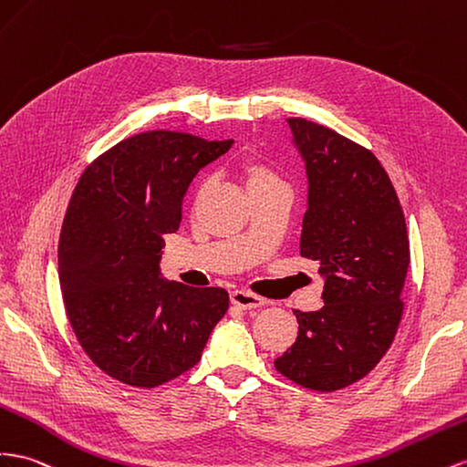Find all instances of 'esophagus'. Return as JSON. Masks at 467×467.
<instances>
[{
    "mask_svg": "<svg viewBox=\"0 0 467 467\" xmlns=\"http://www.w3.org/2000/svg\"><path fill=\"white\" fill-rule=\"evenodd\" d=\"M230 300L234 306L242 308V310H254V308H259L265 305V298H261L254 293H247V291H234L230 295Z\"/></svg>",
    "mask_w": 467,
    "mask_h": 467,
    "instance_id": "obj_1",
    "label": "esophagus"
}]
</instances>
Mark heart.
<instances>
[{"label": "heart", "mask_w": 467, "mask_h": 467, "mask_svg": "<svg viewBox=\"0 0 467 467\" xmlns=\"http://www.w3.org/2000/svg\"><path fill=\"white\" fill-rule=\"evenodd\" d=\"M239 172H242V176L245 179L249 191H255V188L279 182L276 174L267 165H265V162H261L254 157H247L242 161V165H239Z\"/></svg>", "instance_id": "heart-1"}]
</instances>
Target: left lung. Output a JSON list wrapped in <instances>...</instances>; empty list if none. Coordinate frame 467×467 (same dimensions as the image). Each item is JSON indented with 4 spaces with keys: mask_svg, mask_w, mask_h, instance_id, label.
I'll list each match as a JSON object with an SVG mask.
<instances>
[{
    "mask_svg": "<svg viewBox=\"0 0 467 467\" xmlns=\"http://www.w3.org/2000/svg\"><path fill=\"white\" fill-rule=\"evenodd\" d=\"M286 121L308 179L300 255L320 265L324 305L293 310L296 342L275 368L306 389L337 390L368 375L393 344L410 263L407 223L371 150L324 125Z\"/></svg>",
    "mask_w": 467,
    "mask_h": 467,
    "instance_id": "left-lung-1",
    "label": "left lung"
}]
</instances>
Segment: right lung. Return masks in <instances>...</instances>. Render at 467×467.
Instances as JSON below:
<instances>
[{
	"instance_id": "right-lung-1",
	"label": "right lung",
	"mask_w": 467,
	"mask_h": 467,
	"mask_svg": "<svg viewBox=\"0 0 467 467\" xmlns=\"http://www.w3.org/2000/svg\"><path fill=\"white\" fill-rule=\"evenodd\" d=\"M234 140L174 131L133 135L84 171L58 242L67 317L99 369L159 387L200 361L230 296L161 273L162 235L179 230L188 186Z\"/></svg>"
}]
</instances>
